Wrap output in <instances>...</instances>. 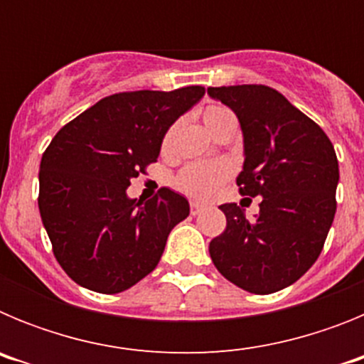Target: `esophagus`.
<instances>
[{"mask_svg":"<svg viewBox=\"0 0 364 364\" xmlns=\"http://www.w3.org/2000/svg\"><path fill=\"white\" fill-rule=\"evenodd\" d=\"M189 208H191V215H198L202 210H204V204H200V202L193 200L191 204H189Z\"/></svg>","mask_w":364,"mask_h":364,"instance_id":"esophagus-1","label":"esophagus"}]
</instances>
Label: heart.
<instances>
[{"label": "heart", "instance_id": "1", "mask_svg": "<svg viewBox=\"0 0 364 364\" xmlns=\"http://www.w3.org/2000/svg\"><path fill=\"white\" fill-rule=\"evenodd\" d=\"M231 117V112L224 107H218V105H211L204 111L202 114V120L204 125L211 131L217 122L224 120V118ZM171 142V134H167L166 146ZM230 175V169L224 164H215V162H197L189 164L188 167H184L180 171L178 178H176V184L184 193L191 195L195 198H208L215 193V189L224 182Z\"/></svg>", "mask_w": 364, "mask_h": 364}]
</instances>
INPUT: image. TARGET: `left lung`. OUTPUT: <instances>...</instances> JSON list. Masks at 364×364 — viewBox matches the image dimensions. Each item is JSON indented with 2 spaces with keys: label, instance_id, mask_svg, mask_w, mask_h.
I'll return each mask as SVG.
<instances>
[{
  "label": "left lung",
  "instance_id": "obj_1",
  "mask_svg": "<svg viewBox=\"0 0 364 364\" xmlns=\"http://www.w3.org/2000/svg\"><path fill=\"white\" fill-rule=\"evenodd\" d=\"M208 95L240 124V193L262 198L253 220L237 204L220 205L226 230L210 242L211 260L242 290L273 294L301 279L323 250L336 215V151L319 125L272 87H208Z\"/></svg>",
  "mask_w": 364,
  "mask_h": 364
}]
</instances>
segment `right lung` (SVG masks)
Returning <instances> with one entry per match:
<instances>
[{
    "instance_id": "right-lung-1",
    "label": "right lung",
    "mask_w": 364,
    "mask_h": 364,
    "mask_svg": "<svg viewBox=\"0 0 364 364\" xmlns=\"http://www.w3.org/2000/svg\"><path fill=\"white\" fill-rule=\"evenodd\" d=\"M204 87L120 92L58 131L40 164V215L65 273L87 290L120 294L149 275L188 198L164 188L142 204L131 178L156 162L164 136Z\"/></svg>"
}]
</instances>
